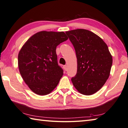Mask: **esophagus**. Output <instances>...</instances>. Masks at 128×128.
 <instances>
[{"instance_id":"1","label":"esophagus","mask_w":128,"mask_h":128,"mask_svg":"<svg viewBox=\"0 0 128 128\" xmlns=\"http://www.w3.org/2000/svg\"><path fill=\"white\" fill-rule=\"evenodd\" d=\"M64 68L65 69V70H67V69H68V66L66 65V66H64Z\"/></svg>"}]
</instances>
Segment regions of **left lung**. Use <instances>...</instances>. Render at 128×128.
Wrapping results in <instances>:
<instances>
[{"mask_svg":"<svg viewBox=\"0 0 128 128\" xmlns=\"http://www.w3.org/2000/svg\"><path fill=\"white\" fill-rule=\"evenodd\" d=\"M75 48L77 72L72 78L81 94L92 95L103 87L110 76L112 57L100 37L87 30L66 32Z\"/></svg>","mask_w":128,"mask_h":128,"instance_id":"obj_1","label":"left lung"}]
</instances>
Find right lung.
<instances>
[{"label": "right lung", "mask_w": 128, "mask_h": 128, "mask_svg": "<svg viewBox=\"0 0 128 128\" xmlns=\"http://www.w3.org/2000/svg\"><path fill=\"white\" fill-rule=\"evenodd\" d=\"M68 38L64 32L40 31L28 39L20 50V73L32 92L49 94L59 83L63 70L58 66L56 48Z\"/></svg>", "instance_id": "obj_1"}]
</instances>
